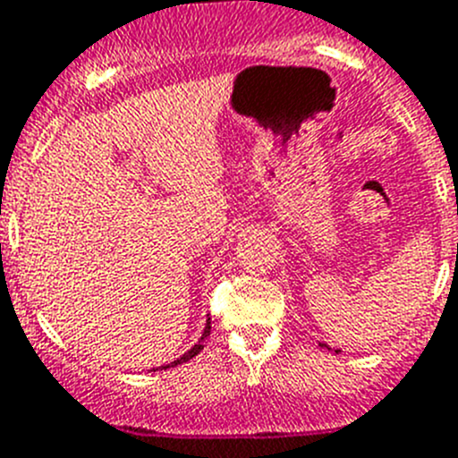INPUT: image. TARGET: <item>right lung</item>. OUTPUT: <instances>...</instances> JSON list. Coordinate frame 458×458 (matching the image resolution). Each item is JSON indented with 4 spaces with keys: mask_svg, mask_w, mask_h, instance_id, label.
I'll return each instance as SVG.
<instances>
[{
    "mask_svg": "<svg viewBox=\"0 0 458 458\" xmlns=\"http://www.w3.org/2000/svg\"><path fill=\"white\" fill-rule=\"evenodd\" d=\"M208 334H211V318H208V322H207V329H204V334H201L199 343H197V345L192 347V350H188L186 354L182 356V359H177V360H174V363H167V366H163V370H165V368H172V366H179V363H183V360H191L192 356H197V354H199V352L204 350V338H207Z\"/></svg>",
    "mask_w": 458,
    "mask_h": 458,
    "instance_id": "1",
    "label": "right lung"
}]
</instances>
